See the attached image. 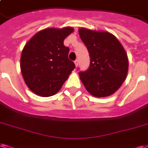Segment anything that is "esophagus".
<instances>
[{
  "mask_svg": "<svg viewBox=\"0 0 148 148\" xmlns=\"http://www.w3.org/2000/svg\"><path fill=\"white\" fill-rule=\"evenodd\" d=\"M74 63H75V66H78V60H75V61H74Z\"/></svg>",
  "mask_w": 148,
  "mask_h": 148,
  "instance_id": "obj_1",
  "label": "esophagus"
}]
</instances>
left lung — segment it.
<instances>
[{
    "label": "left lung",
    "mask_w": 148,
    "mask_h": 148,
    "mask_svg": "<svg viewBox=\"0 0 148 148\" xmlns=\"http://www.w3.org/2000/svg\"><path fill=\"white\" fill-rule=\"evenodd\" d=\"M80 38L89 53L90 66L79 72L86 90L96 97L114 93L126 78L129 61L119 40L106 31L80 28Z\"/></svg>",
    "instance_id": "1"
}]
</instances>
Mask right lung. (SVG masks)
<instances>
[{
	"instance_id": "obj_1",
	"label": "right lung",
	"mask_w": 148,
	"mask_h": 148,
	"mask_svg": "<svg viewBox=\"0 0 148 148\" xmlns=\"http://www.w3.org/2000/svg\"><path fill=\"white\" fill-rule=\"evenodd\" d=\"M72 27L47 28L38 32L22 52L20 68L28 88L38 96H53L75 68L68 59L69 48L63 40Z\"/></svg>"
}]
</instances>
